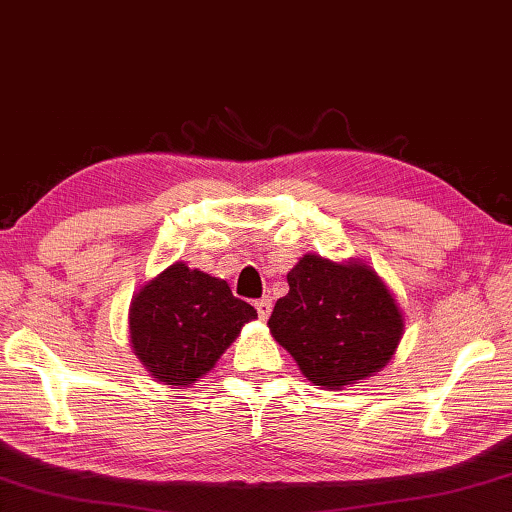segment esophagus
I'll return each instance as SVG.
<instances>
[{"label": "esophagus", "mask_w": 512, "mask_h": 512, "mask_svg": "<svg viewBox=\"0 0 512 512\" xmlns=\"http://www.w3.org/2000/svg\"><path fill=\"white\" fill-rule=\"evenodd\" d=\"M255 309H257V313H259V318L268 320V315H271L273 304H271V300H257V302H255Z\"/></svg>", "instance_id": "esophagus-1"}]
</instances>
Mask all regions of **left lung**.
Listing matches in <instances>:
<instances>
[{
  "mask_svg": "<svg viewBox=\"0 0 512 512\" xmlns=\"http://www.w3.org/2000/svg\"><path fill=\"white\" fill-rule=\"evenodd\" d=\"M286 280L288 293L277 300L268 329L306 380L322 389H345L392 360L405 318L369 264L309 253Z\"/></svg>",
  "mask_w": 512,
  "mask_h": 512,
  "instance_id": "obj_1",
  "label": "left lung"
}]
</instances>
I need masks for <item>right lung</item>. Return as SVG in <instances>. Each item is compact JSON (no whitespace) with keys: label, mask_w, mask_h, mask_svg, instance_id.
<instances>
[{"label":"right lung","mask_w":512,"mask_h":512,"mask_svg":"<svg viewBox=\"0 0 512 512\" xmlns=\"http://www.w3.org/2000/svg\"><path fill=\"white\" fill-rule=\"evenodd\" d=\"M257 311L226 280L174 262L129 304V342L154 380L185 389L217 365Z\"/></svg>","instance_id":"right-lung-1"}]
</instances>
